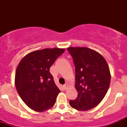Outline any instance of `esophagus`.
Masks as SVG:
<instances>
[{
  "mask_svg": "<svg viewBox=\"0 0 127 127\" xmlns=\"http://www.w3.org/2000/svg\"><path fill=\"white\" fill-rule=\"evenodd\" d=\"M63 88H64V90H67V88H68V84H65L64 86H63Z\"/></svg>",
  "mask_w": 127,
  "mask_h": 127,
  "instance_id": "34e87169",
  "label": "esophagus"
}]
</instances>
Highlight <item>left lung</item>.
I'll return each instance as SVG.
<instances>
[{
    "label": "left lung",
    "mask_w": 127,
    "mask_h": 127,
    "mask_svg": "<svg viewBox=\"0 0 127 127\" xmlns=\"http://www.w3.org/2000/svg\"><path fill=\"white\" fill-rule=\"evenodd\" d=\"M76 71L75 87L77 97L69 104L79 111L97 106L107 94L111 81L108 65L104 57L90 48L69 47Z\"/></svg>",
    "instance_id": "left-lung-1"
}]
</instances>
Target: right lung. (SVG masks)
Returning <instances> with one entry per match:
<instances>
[{"label": "right lung", "mask_w": 127, "mask_h": 127, "mask_svg": "<svg viewBox=\"0 0 127 127\" xmlns=\"http://www.w3.org/2000/svg\"><path fill=\"white\" fill-rule=\"evenodd\" d=\"M64 49L37 50L27 55L18 65L15 86L25 104L35 111L52 107L60 90L56 86L50 69Z\"/></svg>", "instance_id": "1"}]
</instances>
